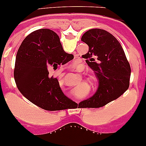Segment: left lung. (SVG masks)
<instances>
[{
	"label": "left lung",
	"instance_id": "obj_1",
	"mask_svg": "<svg viewBox=\"0 0 146 146\" xmlns=\"http://www.w3.org/2000/svg\"><path fill=\"white\" fill-rule=\"evenodd\" d=\"M81 40L88 46V52L82 57L94 70L98 86L94 95L80 103L83 108L103 107L128 88L131 66L118 40L106 31L89 30Z\"/></svg>",
	"mask_w": 146,
	"mask_h": 146
}]
</instances>
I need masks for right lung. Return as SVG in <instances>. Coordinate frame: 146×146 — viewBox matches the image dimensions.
Listing matches in <instances>:
<instances>
[{
  "instance_id": "1",
  "label": "right lung",
  "mask_w": 146,
  "mask_h": 146,
  "mask_svg": "<svg viewBox=\"0 0 146 146\" xmlns=\"http://www.w3.org/2000/svg\"><path fill=\"white\" fill-rule=\"evenodd\" d=\"M73 59L66 53L58 35L50 29H39L26 36L18 48L14 68L17 88L28 100L46 111L66 108L69 99L57 78L48 70L57 69Z\"/></svg>"
}]
</instances>
